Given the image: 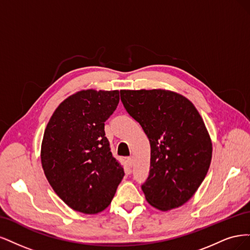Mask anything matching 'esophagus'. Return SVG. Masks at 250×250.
Segmentation results:
<instances>
[{"label": "esophagus", "mask_w": 250, "mask_h": 250, "mask_svg": "<svg viewBox=\"0 0 250 250\" xmlns=\"http://www.w3.org/2000/svg\"><path fill=\"white\" fill-rule=\"evenodd\" d=\"M133 162H134V160H133L132 157L126 158V164H127L128 167H132L133 166Z\"/></svg>", "instance_id": "1"}]
</instances>
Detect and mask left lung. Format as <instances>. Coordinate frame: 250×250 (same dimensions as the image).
Wrapping results in <instances>:
<instances>
[{
  "instance_id": "left-lung-1",
  "label": "left lung",
  "mask_w": 250,
  "mask_h": 250,
  "mask_svg": "<svg viewBox=\"0 0 250 250\" xmlns=\"http://www.w3.org/2000/svg\"><path fill=\"white\" fill-rule=\"evenodd\" d=\"M126 112L150 143V168L141 189L161 211L179 208L194 195L212 160L203 118L185 96L168 90H120Z\"/></svg>"
}]
</instances>
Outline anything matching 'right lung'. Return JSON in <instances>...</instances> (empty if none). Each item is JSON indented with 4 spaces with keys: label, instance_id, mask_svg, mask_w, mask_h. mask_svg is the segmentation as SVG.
Wrapping results in <instances>:
<instances>
[{
    "label": "right lung",
    "instance_id": "1",
    "mask_svg": "<svg viewBox=\"0 0 250 250\" xmlns=\"http://www.w3.org/2000/svg\"><path fill=\"white\" fill-rule=\"evenodd\" d=\"M118 103V90H82L63 101L46 125L43 171L56 194L72 210L104 211L124 178L104 134V122Z\"/></svg>",
    "mask_w": 250,
    "mask_h": 250
}]
</instances>
